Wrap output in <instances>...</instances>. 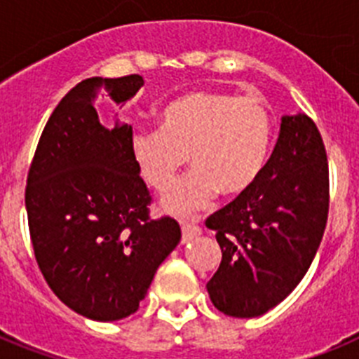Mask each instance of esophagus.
I'll use <instances>...</instances> for the list:
<instances>
[{"label":"esophagus","mask_w":359,"mask_h":359,"mask_svg":"<svg viewBox=\"0 0 359 359\" xmlns=\"http://www.w3.org/2000/svg\"><path fill=\"white\" fill-rule=\"evenodd\" d=\"M182 231H183V237H182V243L187 244L190 241L194 239V237L201 236V228L198 224H190V223H183L182 224Z\"/></svg>","instance_id":"esophagus-1"}]
</instances>
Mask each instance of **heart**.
Instances as JSON below:
<instances>
[{
    "label": "heart",
    "mask_w": 359,
    "mask_h": 359,
    "mask_svg": "<svg viewBox=\"0 0 359 359\" xmlns=\"http://www.w3.org/2000/svg\"><path fill=\"white\" fill-rule=\"evenodd\" d=\"M273 140L268 107L252 97L199 90L160 113V129H135L131 156L151 189L167 192L190 158L194 170L163 201L170 214H189L219 190L239 196L261 177Z\"/></svg>",
    "instance_id": "heart-1"
}]
</instances>
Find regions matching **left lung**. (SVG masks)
Masks as SVG:
<instances>
[{"label":"left lung","instance_id":"obj_1","mask_svg":"<svg viewBox=\"0 0 359 359\" xmlns=\"http://www.w3.org/2000/svg\"><path fill=\"white\" fill-rule=\"evenodd\" d=\"M329 212L322 136L304 113L284 115L261 177L207 219L223 259L208 280L221 313L255 318L280 304L307 273Z\"/></svg>","mask_w":359,"mask_h":359}]
</instances>
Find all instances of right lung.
<instances>
[{
	"label": "right lung",
	"mask_w": 359,
	"mask_h": 359,
	"mask_svg": "<svg viewBox=\"0 0 359 359\" xmlns=\"http://www.w3.org/2000/svg\"><path fill=\"white\" fill-rule=\"evenodd\" d=\"M140 75L91 77L57 104L28 170L32 246L53 293L79 315L115 322L136 313L156 269L182 239L170 217H149L151 196L131 156L133 128L100 123L106 91L126 104Z\"/></svg>",
	"instance_id": "right-lung-1"
}]
</instances>
